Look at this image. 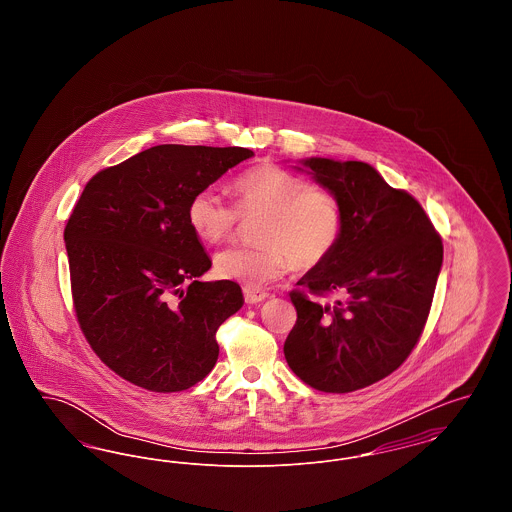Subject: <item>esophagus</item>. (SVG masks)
<instances>
[{
    "label": "esophagus",
    "instance_id": "1",
    "mask_svg": "<svg viewBox=\"0 0 512 512\" xmlns=\"http://www.w3.org/2000/svg\"><path fill=\"white\" fill-rule=\"evenodd\" d=\"M244 297L245 303L257 305V303H261V301L267 299L268 293L263 292V290H255V288H244Z\"/></svg>",
    "mask_w": 512,
    "mask_h": 512
}]
</instances>
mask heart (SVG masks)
Returning <instances> with one entry per match:
<instances>
[{"mask_svg":"<svg viewBox=\"0 0 512 512\" xmlns=\"http://www.w3.org/2000/svg\"><path fill=\"white\" fill-rule=\"evenodd\" d=\"M238 207L215 188L195 192L188 203V222L209 244L232 236L240 213H263L255 247H228L215 257L220 278L259 288L284 276L293 265L313 268L324 263L340 244L343 211L338 197L311 186L295 172L259 165L234 180Z\"/></svg>","mask_w":512,"mask_h":512,"instance_id":"heart-1","label":"heart"}]
</instances>
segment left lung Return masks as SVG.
<instances>
[{"instance_id": "1", "label": "left lung", "mask_w": 512, "mask_h": 512, "mask_svg": "<svg viewBox=\"0 0 512 512\" xmlns=\"http://www.w3.org/2000/svg\"><path fill=\"white\" fill-rule=\"evenodd\" d=\"M338 197L343 232L334 253L290 293L297 322L284 343L288 365L326 393L366 388L403 365L432 307L443 244L413 195L363 161L303 159ZM334 296V300H326Z\"/></svg>"}]
</instances>
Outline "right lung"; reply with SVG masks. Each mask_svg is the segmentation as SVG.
I'll return each mask as SVG.
<instances>
[{
    "instance_id": "add662e5",
    "label": "right lung",
    "mask_w": 512,
    "mask_h": 512,
    "mask_svg": "<svg viewBox=\"0 0 512 512\" xmlns=\"http://www.w3.org/2000/svg\"><path fill=\"white\" fill-rule=\"evenodd\" d=\"M245 147L165 146L99 171L65 226L74 311L99 359L144 390L172 393L203 380L219 359L217 330L244 305L211 268L188 203Z\"/></svg>"
}]
</instances>
